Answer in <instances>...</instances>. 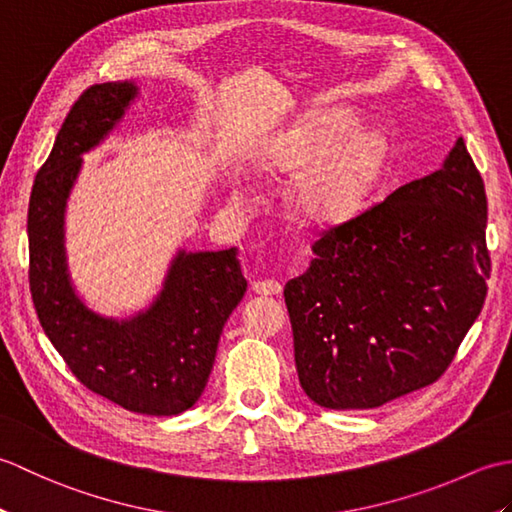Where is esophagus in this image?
<instances>
[{
    "mask_svg": "<svg viewBox=\"0 0 512 512\" xmlns=\"http://www.w3.org/2000/svg\"><path fill=\"white\" fill-rule=\"evenodd\" d=\"M253 290L257 292V295H279V292L284 290V286H281L275 279H264V281H255Z\"/></svg>",
    "mask_w": 512,
    "mask_h": 512,
    "instance_id": "esophagus-1",
    "label": "esophagus"
}]
</instances>
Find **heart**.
I'll use <instances>...</instances> for the list:
<instances>
[{"instance_id": "b5f03b06", "label": "heart", "mask_w": 512, "mask_h": 512, "mask_svg": "<svg viewBox=\"0 0 512 512\" xmlns=\"http://www.w3.org/2000/svg\"><path fill=\"white\" fill-rule=\"evenodd\" d=\"M350 125L345 112L314 114L270 138L257 151L255 171L266 178L299 173L297 209L312 222H343L361 209L387 160L378 129Z\"/></svg>"}]
</instances>
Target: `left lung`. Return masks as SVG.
<instances>
[{"mask_svg": "<svg viewBox=\"0 0 512 512\" xmlns=\"http://www.w3.org/2000/svg\"><path fill=\"white\" fill-rule=\"evenodd\" d=\"M284 288L299 383L328 409H374L447 372L491 277L486 191L464 140L312 244Z\"/></svg>", "mask_w": 512, "mask_h": 512, "instance_id": "left-lung-1", "label": "left lung"}]
</instances>
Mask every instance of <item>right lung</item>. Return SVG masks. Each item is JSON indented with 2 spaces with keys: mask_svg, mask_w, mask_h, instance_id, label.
<instances>
[{
  "mask_svg": "<svg viewBox=\"0 0 512 512\" xmlns=\"http://www.w3.org/2000/svg\"><path fill=\"white\" fill-rule=\"evenodd\" d=\"M136 94L132 81L101 83L70 107L32 184L28 279L43 332L85 387L127 411L176 416L202 396L224 323L246 292L237 248L180 250L156 301L121 321L76 297L65 264L63 213L81 156L112 132Z\"/></svg>",
  "mask_w": 512,
  "mask_h": 512,
  "instance_id": "obj_1",
  "label": "right lung"
}]
</instances>
